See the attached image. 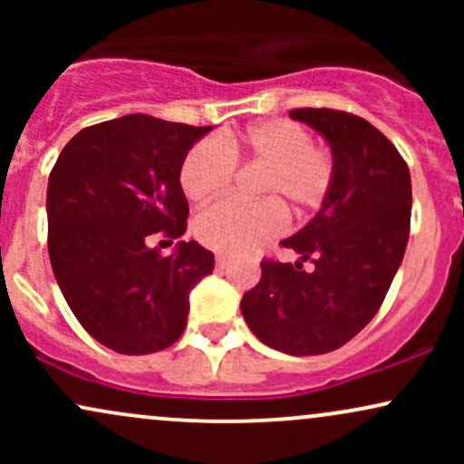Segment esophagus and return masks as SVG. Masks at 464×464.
<instances>
[{"instance_id":"34e87169","label":"esophagus","mask_w":464,"mask_h":464,"mask_svg":"<svg viewBox=\"0 0 464 464\" xmlns=\"http://www.w3.org/2000/svg\"><path fill=\"white\" fill-rule=\"evenodd\" d=\"M228 264H231V259H228L227 255H218V257H216V268L218 270H227Z\"/></svg>"}]
</instances>
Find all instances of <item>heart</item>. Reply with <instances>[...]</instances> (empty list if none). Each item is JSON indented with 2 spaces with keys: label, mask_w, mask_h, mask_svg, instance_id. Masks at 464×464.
<instances>
[{
  "label": "heart",
  "mask_w": 464,
  "mask_h": 464,
  "mask_svg": "<svg viewBox=\"0 0 464 464\" xmlns=\"http://www.w3.org/2000/svg\"><path fill=\"white\" fill-rule=\"evenodd\" d=\"M236 159L262 163L259 202L222 200L198 216L194 233L207 248L239 255L270 239L284 227V209L305 216L324 200L334 180L332 154L312 146V137L295 121H262L222 141L202 140L185 157L180 188L191 202L225 194Z\"/></svg>",
  "instance_id": "obj_1"
}]
</instances>
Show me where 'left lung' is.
I'll list each match as a JSON object with an SVG mask.
<instances>
[{
	"label": "left lung",
	"instance_id": "obj_1",
	"mask_svg": "<svg viewBox=\"0 0 464 464\" xmlns=\"http://www.w3.org/2000/svg\"><path fill=\"white\" fill-rule=\"evenodd\" d=\"M290 117L327 141L334 180L318 214L284 246L299 262H262L239 310L250 332L287 355L343 347L380 310L410 236L412 183L397 148L369 121L334 109ZM312 261L314 268L303 271Z\"/></svg>",
	"mask_w": 464,
	"mask_h": 464
}]
</instances>
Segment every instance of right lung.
Returning a JSON list of instances; mask_svg holds the SVG:
<instances>
[{"label":"right lung","mask_w":464,"mask_h":464,"mask_svg":"<svg viewBox=\"0 0 464 464\" xmlns=\"http://www.w3.org/2000/svg\"><path fill=\"white\" fill-rule=\"evenodd\" d=\"M214 126L124 115L80 130L47 180V248L56 284L80 324L126 355L168 349L183 334L189 292L214 273V253L180 237L189 205L185 157Z\"/></svg>","instance_id":"1"}]
</instances>
